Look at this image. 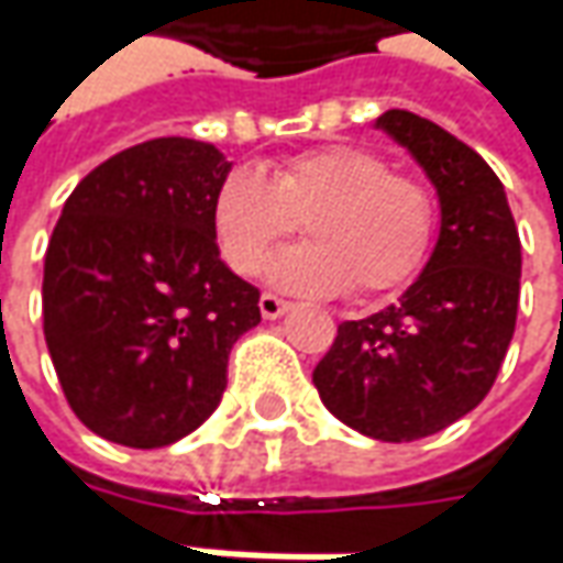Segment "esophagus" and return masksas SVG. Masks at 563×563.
I'll return each instance as SVG.
<instances>
[{"label":"esophagus","mask_w":563,"mask_h":563,"mask_svg":"<svg viewBox=\"0 0 563 563\" xmlns=\"http://www.w3.org/2000/svg\"><path fill=\"white\" fill-rule=\"evenodd\" d=\"M258 308H262V314L267 320H277L280 314L289 311V301L280 299V296H274V292H264L262 299H258Z\"/></svg>","instance_id":"1"}]
</instances>
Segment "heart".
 I'll list each match as a JSON object with an SVG mask.
<instances>
[{"instance_id":"1","label":"heart","mask_w":563,"mask_h":563,"mask_svg":"<svg viewBox=\"0 0 563 563\" xmlns=\"http://www.w3.org/2000/svg\"><path fill=\"white\" fill-rule=\"evenodd\" d=\"M308 243L271 262V280L296 292L377 296L408 283L437 240V199L393 174L361 146H323L286 158L267 174L230 170L211 202L221 258L255 274L296 230Z\"/></svg>"}]
</instances>
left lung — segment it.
<instances>
[{"instance_id":"8db88e82","label":"left lung","mask_w":563,"mask_h":563,"mask_svg":"<svg viewBox=\"0 0 563 563\" xmlns=\"http://www.w3.org/2000/svg\"><path fill=\"white\" fill-rule=\"evenodd\" d=\"M377 126L437 186L439 236L396 305L340 323L314 386L345 427L411 442L445 430L493 389L517 323L520 236L505 186L467 143L401 108Z\"/></svg>"}]
</instances>
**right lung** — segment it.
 <instances>
[{"mask_svg":"<svg viewBox=\"0 0 563 563\" xmlns=\"http://www.w3.org/2000/svg\"><path fill=\"white\" fill-rule=\"evenodd\" d=\"M230 162L162 136L89 170L43 267V333L70 411L96 437L162 449L202 427L227 358L258 327V289L218 252L211 202Z\"/></svg>","mask_w":563,"mask_h":563,"instance_id":"right-lung-1","label":"right lung"}]
</instances>
